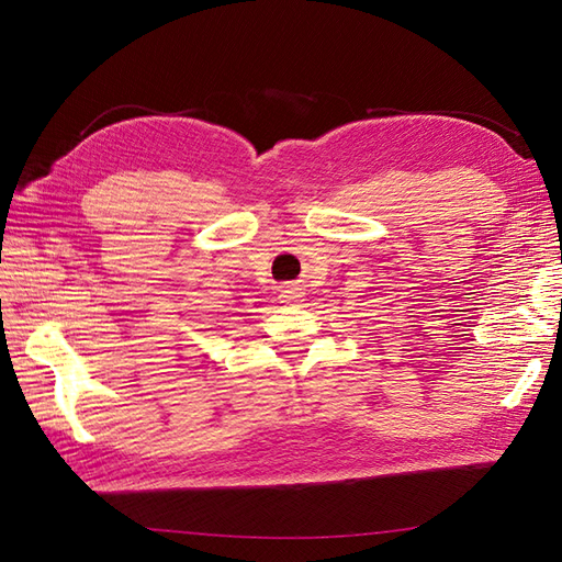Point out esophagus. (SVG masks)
Returning <instances> with one entry per match:
<instances>
[{
  "label": "esophagus",
  "instance_id": "esophagus-1",
  "mask_svg": "<svg viewBox=\"0 0 562 562\" xmlns=\"http://www.w3.org/2000/svg\"><path fill=\"white\" fill-rule=\"evenodd\" d=\"M281 302H285V304H291V302H300L302 297H304V288L300 285V283H285L283 288H281Z\"/></svg>",
  "mask_w": 562,
  "mask_h": 562
}]
</instances>
